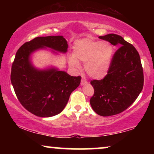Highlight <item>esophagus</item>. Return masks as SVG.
Returning a JSON list of instances; mask_svg holds the SVG:
<instances>
[{"label": "esophagus", "instance_id": "esophagus-1", "mask_svg": "<svg viewBox=\"0 0 154 154\" xmlns=\"http://www.w3.org/2000/svg\"><path fill=\"white\" fill-rule=\"evenodd\" d=\"M86 84H88V81L85 79H82L81 82V85H86Z\"/></svg>", "mask_w": 154, "mask_h": 154}]
</instances>
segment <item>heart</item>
I'll list each match as a JSON object with an SVG mask.
<instances>
[{"mask_svg":"<svg viewBox=\"0 0 154 154\" xmlns=\"http://www.w3.org/2000/svg\"><path fill=\"white\" fill-rule=\"evenodd\" d=\"M113 53V48L108 41H97L90 38L77 41L73 47V56L69 63L80 68V62L85 63L88 75L95 79H101L108 73Z\"/></svg>","mask_w":154,"mask_h":154,"instance_id":"b5f03b06","label":"heart"}]
</instances>
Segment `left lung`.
I'll use <instances>...</instances> for the list:
<instances>
[{"label":"left lung","mask_w":154,"mask_h":154,"mask_svg":"<svg viewBox=\"0 0 154 154\" xmlns=\"http://www.w3.org/2000/svg\"><path fill=\"white\" fill-rule=\"evenodd\" d=\"M99 38L119 47L106 76L90 82L92 109L102 116H110L123 112L136 100L144 86V73L140 54L132 44L114 33Z\"/></svg>","instance_id":"8db88e82"}]
</instances>
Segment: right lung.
<instances>
[{"mask_svg": "<svg viewBox=\"0 0 154 154\" xmlns=\"http://www.w3.org/2000/svg\"><path fill=\"white\" fill-rule=\"evenodd\" d=\"M47 47L66 52V40L62 35L36 37L19 48L12 65L10 80L21 104L39 117H51L62 112L71 92L79 87L81 77L71 76L52 68L38 70L33 66L31 54Z\"/></svg>", "mask_w": 154, "mask_h": 154, "instance_id": "1", "label": "right lung"}]
</instances>
